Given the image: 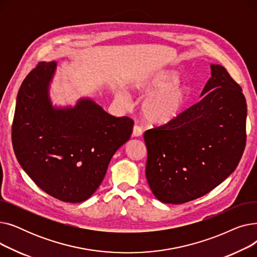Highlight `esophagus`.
Segmentation results:
<instances>
[{"mask_svg":"<svg viewBox=\"0 0 257 257\" xmlns=\"http://www.w3.org/2000/svg\"><path fill=\"white\" fill-rule=\"evenodd\" d=\"M142 134H143V129L140 126L136 125L133 127V131H132V137L133 138H140Z\"/></svg>","mask_w":257,"mask_h":257,"instance_id":"obj_1","label":"esophagus"}]
</instances>
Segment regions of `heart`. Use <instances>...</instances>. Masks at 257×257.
I'll return each mask as SVG.
<instances>
[{"label":"heart","instance_id":"heart-1","mask_svg":"<svg viewBox=\"0 0 257 257\" xmlns=\"http://www.w3.org/2000/svg\"><path fill=\"white\" fill-rule=\"evenodd\" d=\"M179 80L178 72L160 69L134 83L133 87L139 92L149 94L142 104L144 117L149 123L166 125L183 112L190 100V88ZM118 99L124 104L129 102L124 93H119Z\"/></svg>","mask_w":257,"mask_h":257}]
</instances>
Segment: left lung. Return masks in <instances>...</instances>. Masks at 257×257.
I'll return each instance as SVG.
<instances>
[{
	"mask_svg": "<svg viewBox=\"0 0 257 257\" xmlns=\"http://www.w3.org/2000/svg\"><path fill=\"white\" fill-rule=\"evenodd\" d=\"M202 99L169 124L147 130V181L163 203L209 193L236 169L246 145L247 104L224 66L210 64Z\"/></svg>",
	"mask_w": 257,
	"mask_h": 257,
	"instance_id": "left-lung-1",
	"label": "left lung"
}]
</instances>
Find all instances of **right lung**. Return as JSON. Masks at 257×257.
Wrapping results in <instances>:
<instances>
[{"label":"right lung","mask_w":257,"mask_h":257,"mask_svg":"<svg viewBox=\"0 0 257 257\" xmlns=\"http://www.w3.org/2000/svg\"><path fill=\"white\" fill-rule=\"evenodd\" d=\"M57 62H40L17 97L12 145L27 175L50 196L70 203L87 200L110 159L131 137L133 120L115 117L91 98L54 105L50 87Z\"/></svg>","instance_id":"obj_1"}]
</instances>
